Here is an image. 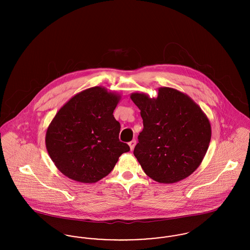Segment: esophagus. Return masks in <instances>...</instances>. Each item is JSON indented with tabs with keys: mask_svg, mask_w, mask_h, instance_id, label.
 Returning a JSON list of instances; mask_svg holds the SVG:
<instances>
[{
	"mask_svg": "<svg viewBox=\"0 0 250 250\" xmlns=\"http://www.w3.org/2000/svg\"><path fill=\"white\" fill-rule=\"evenodd\" d=\"M128 145H129V147H130V150H134V148H135V145H136V141L135 140H133V141H131L130 143H128Z\"/></svg>",
	"mask_w": 250,
	"mask_h": 250,
	"instance_id": "34e87169",
	"label": "esophagus"
}]
</instances>
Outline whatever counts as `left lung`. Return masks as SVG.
Here are the masks:
<instances>
[{
  "mask_svg": "<svg viewBox=\"0 0 250 250\" xmlns=\"http://www.w3.org/2000/svg\"><path fill=\"white\" fill-rule=\"evenodd\" d=\"M130 98L143 120L134 155L144 172L162 184L188 177L201 165L212 136L201 107L169 87H160L155 98L144 93H133Z\"/></svg>",
  "mask_w": 250,
  "mask_h": 250,
  "instance_id": "8db88e82",
  "label": "left lung"
}]
</instances>
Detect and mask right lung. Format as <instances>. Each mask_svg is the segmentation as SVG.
Returning a JSON list of instances; mask_svg holds the SVG:
<instances>
[{
  "label": "right lung",
  "mask_w": 250,
  "mask_h": 250,
  "mask_svg": "<svg viewBox=\"0 0 250 250\" xmlns=\"http://www.w3.org/2000/svg\"><path fill=\"white\" fill-rule=\"evenodd\" d=\"M121 95L95 86L74 95L48 125L46 147L60 171L71 180L93 184L113 169L130 151L119 141L121 125L113 116Z\"/></svg>",
  "instance_id": "obj_1"
}]
</instances>
